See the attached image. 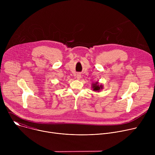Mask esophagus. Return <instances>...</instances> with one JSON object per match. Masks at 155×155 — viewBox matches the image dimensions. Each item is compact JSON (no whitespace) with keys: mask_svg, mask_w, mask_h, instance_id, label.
<instances>
[{"mask_svg":"<svg viewBox=\"0 0 155 155\" xmlns=\"http://www.w3.org/2000/svg\"><path fill=\"white\" fill-rule=\"evenodd\" d=\"M76 77H77V80H80L81 78V74L79 73V74H77V75H76Z\"/></svg>","mask_w":155,"mask_h":155,"instance_id":"esophagus-1","label":"esophagus"}]
</instances>
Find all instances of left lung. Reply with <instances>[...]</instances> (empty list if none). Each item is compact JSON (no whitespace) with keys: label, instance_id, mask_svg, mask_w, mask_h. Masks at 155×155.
Wrapping results in <instances>:
<instances>
[{"label":"left lung","instance_id":"left-lung-1","mask_svg":"<svg viewBox=\"0 0 155 155\" xmlns=\"http://www.w3.org/2000/svg\"><path fill=\"white\" fill-rule=\"evenodd\" d=\"M91 87H92V89L94 91L99 92L101 90L103 89V85L102 84H99L98 82L93 83L91 84Z\"/></svg>","mask_w":155,"mask_h":155}]
</instances>
